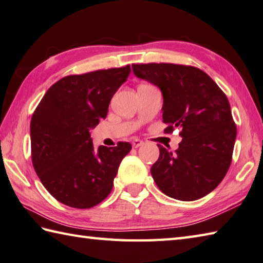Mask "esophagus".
<instances>
[{
  "instance_id": "34e87169",
  "label": "esophagus",
  "mask_w": 263,
  "mask_h": 263,
  "mask_svg": "<svg viewBox=\"0 0 263 263\" xmlns=\"http://www.w3.org/2000/svg\"><path fill=\"white\" fill-rule=\"evenodd\" d=\"M142 145H143V141L140 140V139H135V140L132 141V146L135 148H138V147H140Z\"/></svg>"
}]
</instances>
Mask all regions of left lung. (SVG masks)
I'll return each instance as SVG.
<instances>
[{
  "label": "left lung",
  "instance_id": "8db88e82",
  "mask_svg": "<svg viewBox=\"0 0 263 263\" xmlns=\"http://www.w3.org/2000/svg\"><path fill=\"white\" fill-rule=\"evenodd\" d=\"M139 79L157 85L163 95L165 133L179 128L176 153L161 145L151 168L162 193L179 200H196L210 194L228 172L237 128L228 98L202 69L193 66L133 64Z\"/></svg>",
  "mask_w": 263,
  "mask_h": 263
}]
</instances>
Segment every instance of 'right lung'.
<instances>
[{
	"instance_id": "add662e5",
	"label": "right lung",
	"mask_w": 263,
	"mask_h": 263,
	"mask_svg": "<svg viewBox=\"0 0 263 263\" xmlns=\"http://www.w3.org/2000/svg\"><path fill=\"white\" fill-rule=\"evenodd\" d=\"M130 65L68 75L50 87L30 121L32 162L45 189L67 206L90 209L110 194L131 143L100 146L90 130L106 118L112 96L126 81Z\"/></svg>"
}]
</instances>
